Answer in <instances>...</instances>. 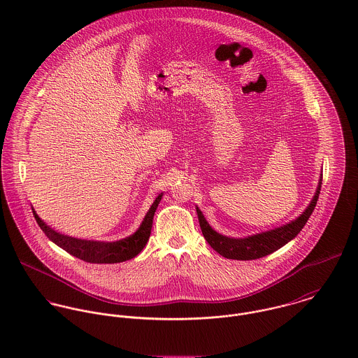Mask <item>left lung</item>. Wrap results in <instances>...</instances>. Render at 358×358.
<instances>
[{
  "label": "left lung",
  "mask_w": 358,
  "mask_h": 358,
  "mask_svg": "<svg viewBox=\"0 0 358 358\" xmlns=\"http://www.w3.org/2000/svg\"><path fill=\"white\" fill-rule=\"evenodd\" d=\"M321 180H322V176L320 178L318 187L315 190V194H314L311 203L308 204L306 210L299 217H296L295 220H292L281 227H277L274 230L264 231V233L255 234V236H250L245 238H230V237L216 233L209 226V223L205 220L203 212L197 206L196 209H197V215H199V222H200V227L204 234L205 240L217 254H220L227 259H236V260L259 259V257H263V256L268 255V254L280 250L281 247L288 244L292 238H295L301 233L303 226L306 224L310 215L314 210V206L317 204L320 190H321Z\"/></svg>",
  "instance_id": "8db88e82"
}]
</instances>
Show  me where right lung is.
Masks as SVG:
<instances>
[{"mask_svg":"<svg viewBox=\"0 0 358 358\" xmlns=\"http://www.w3.org/2000/svg\"><path fill=\"white\" fill-rule=\"evenodd\" d=\"M161 197H162V193L155 199L149 212L146 213L141 227L132 236L114 243L81 240V238H74V237L60 234L51 229L48 224H45V222L40 219V216L36 213L34 209H33V215L38 226L41 227V230L45 233V236L51 240L52 243H55L57 247H60L70 255L76 256L88 263H120V262H125L135 257L146 247L152 233V227H153L154 213L161 201Z\"/></svg>","mask_w":358,"mask_h":358,"instance_id":"right-lung-1","label":"right lung"}]
</instances>
